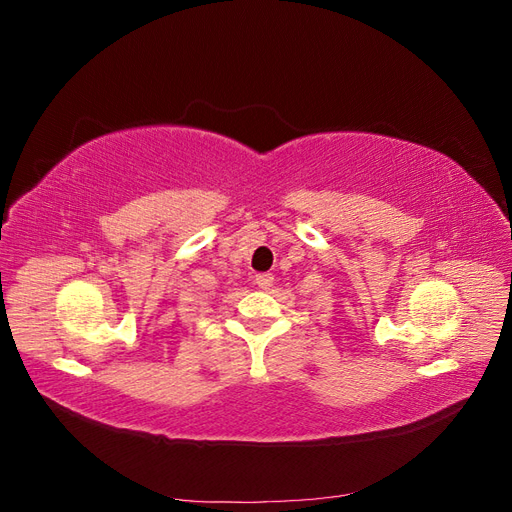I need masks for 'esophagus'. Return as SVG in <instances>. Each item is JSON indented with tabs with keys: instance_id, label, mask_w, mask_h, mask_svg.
I'll list each match as a JSON object with an SVG mask.
<instances>
[{
	"instance_id": "obj_1",
	"label": "esophagus",
	"mask_w": 512,
	"mask_h": 512,
	"mask_svg": "<svg viewBox=\"0 0 512 512\" xmlns=\"http://www.w3.org/2000/svg\"><path fill=\"white\" fill-rule=\"evenodd\" d=\"M256 284H258V288H262V290L271 288V286H273V275H271V273H258V275H256Z\"/></svg>"
}]
</instances>
